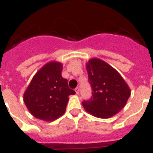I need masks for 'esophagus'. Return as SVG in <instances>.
<instances>
[{
  "mask_svg": "<svg viewBox=\"0 0 153 153\" xmlns=\"http://www.w3.org/2000/svg\"><path fill=\"white\" fill-rule=\"evenodd\" d=\"M75 92H76L77 95H78V93H79V88H78V87L75 88Z\"/></svg>",
  "mask_w": 153,
  "mask_h": 153,
  "instance_id": "34e87169",
  "label": "esophagus"
}]
</instances>
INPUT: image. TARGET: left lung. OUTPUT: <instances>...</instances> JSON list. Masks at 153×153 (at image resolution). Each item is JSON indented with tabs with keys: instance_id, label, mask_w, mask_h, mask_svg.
<instances>
[{
	"instance_id": "obj_1",
	"label": "left lung",
	"mask_w": 153,
	"mask_h": 153,
	"mask_svg": "<svg viewBox=\"0 0 153 153\" xmlns=\"http://www.w3.org/2000/svg\"><path fill=\"white\" fill-rule=\"evenodd\" d=\"M86 69L92 95L89 100L82 102L85 111L101 119L116 115L130 97L128 85L115 68L99 58L90 59Z\"/></svg>"
}]
</instances>
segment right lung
<instances>
[{
	"mask_svg": "<svg viewBox=\"0 0 153 153\" xmlns=\"http://www.w3.org/2000/svg\"><path fill=\"white\" fill-rule=\"evenodd\" d=\"M62 64L50 62L33 77L24 94V102L35 118L51 122L62 116L66 110L68 96L75 91L62 78Z\"/></svg>",
	"mask_w": 153,
	"mask_h": 153,
	"instance_id": "1",
	"label": "right lung"
}]
</instances>
